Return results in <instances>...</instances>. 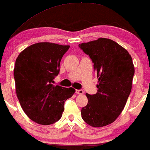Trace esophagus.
<instances>
[{"instance_id": "34e87169", "label": "esophagus", "mask_w": 150, "mask_h": 150, "mask_svg": "<svg viewBox=\"0 0 150 150\" xmlns=\"http://www.w3.org/2000/svg\"><path fill=\"white\" fill-rule=\"evenodd\" d=\"M76 93L77 94H79V95H83V94L84 93V91H83V90H82V89H77V90H76Z\"/></svg>"}]
</instances>
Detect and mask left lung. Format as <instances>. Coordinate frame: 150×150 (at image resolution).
Instances as JSON below:
<instances>
[{"label": "left lung", "instance_id": "left-lung-1", "mask_svg": "<svg viewBox=\"0 0 150 150\" xmlns=\"http://www.w3.org/2000/svg\"><path fill=\"white\" fill-rule=\"evenodd\" d=\"M93 63L98 79V91L86 93L88 103L82 108L83 120L100 128L110 124L122 112L132 89L134 67L124 48L107 38L79 44Z\"/></svg>", "mask_w": 150, "mask_h": 150}]
</instances>
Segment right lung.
Returning a JSON list of instances; mask_svg holds the SVG:
<instances>
[{
    "instance_id": "add662e5",
    "label": "right lung",
    "mask_w": 150,
    "mask_h": 150,
    "mask_svg": "<svg viewBox=\"0 0 150 150\" xmlns=\"http://www.w3.org/2000/svg\"><path fill=\"white\" fill-rule=\"evenodd\" d=\"M69 48L40 42L27 47L16 59L13 76L17 97L26 115L38 124L50 125L60 120L65 100L75 93L72 87L52 84Z\"/></svg>"
}]
</instances>
